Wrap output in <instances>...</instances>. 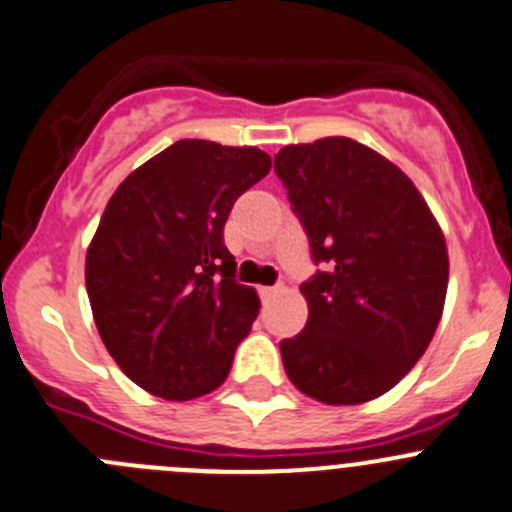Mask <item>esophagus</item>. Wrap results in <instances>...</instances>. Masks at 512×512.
I'll return each mask as SVG.
<instances>
[{"instance_id":"34e87169","label":"esophagus","mask_w":512,"mask_h":512,"mask_svg":"<svg viewBox=\"0 0 512 512\" xmlns=\"http://www.w3.org/2000/svg\"><path fill=\"white\" fill-rule=\"evenodd\" d=\"M259 294H261V299L269 301V299H274L276 294H281V286H261Z\"/></svg>"}]
</instances>
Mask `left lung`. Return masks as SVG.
Here are the masks:
<instances>
[{"label":"left lung","instance_id":"8db88e82","mask_svg":"<svg viewBox=\"0 0 512 512\" xmlns=\"http://www.w3.org/2000/svg\"><path fill=\"white\" fill-rule=\"evenodd\" d=\"M274 168L316 264L309 319L281 342L299 392L324 405L382 397L430 347L445 309L447 246L415 183L352 138L286 145Z\"/></svg>","mask_w":512,"mask_h":512}]
</instances>
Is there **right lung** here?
Returning a JSON list of instances; mask_svg holds the SVG:
<instances>
[{
  "instance_id": "right-lung-1",
  "label": "right lung",
  "mask_w": 512,
  "mask_h": 512,
  "mask_svg": "<svg viewBox=\"0 0 512 512\" xmlns=\"http://www.w3.org/2000/svg\"><path fill=\"white\" fill-rule=\"evenodd\" d=\"M269 170L253 145L178 140L107 201L87 246V296L110 357L145 392L183 402L226 382L261 301L233 279L223 226Z\"/></svg>"
}]
</instances>
